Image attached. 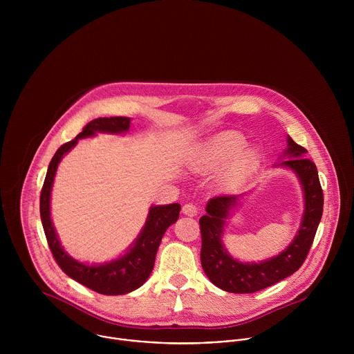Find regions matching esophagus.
I'll list each match as a JSON object with an SVG mask.
<instances>
[{"instance_id": "34e87169", "label": "esophagus", "mask_w": 354, "mask_h": 354, "mask_svg": "<svg viewBox=\"0 0 354 354\" xmlns=\"http://www.w3.org/2000/svg\"><path fill=\"white\" fill-rule=\"evenodd\" d=\"M182 212H183V214H185V216H189V217H194V216H197V213H198V209H197L194 205H192V203H187V205H185V206L182 207Z\"/></svg>"}]
</instances>
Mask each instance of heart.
Listing matches in <instances>:
<instances>
[{"label":"heart","instance_id":"heart-1","mask_svg":"<svg viewBox=\"0 0 354 354\" xmlns=\"http://www.w3.org/2000/svg\"><path fill=\"white\" fill-rule=\"evenodd\" d=\"M245 138L236 131L218 134L206 145L201 156V168L214 169L230 160L227 178L241 180L254 171L259 162V154L255 148L243 147Z\"/></svg>","mask_w":354,"mask_h":354}]
</instances>
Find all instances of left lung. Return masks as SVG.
Wrapping results in <instances>:
<instances>
[{
	"mask_svg": "<svg viewBox=\"0 0 354 354\" xmlns=\"http://www.w3.org/2000/svg\"><path fill=\"white\" fill-rule=\"evenodd\" d=\"M287 142L286 153L292 158L280 165L292 169L299 178L306 194V210L301 227L286 250L261 263H241L227 254L221 242L223 230L230 210L238 205L241 196L223 194L210 198L207 213L198 220L201 266L210 281L224 291L249 294L263 290L297 272L307 259L322 217L324 193L315 164L304 157L307 149L291 137L287 138Z\"/></svg>",
	"mask_w": 354,
	"mask_h": 354,
	"instance_id": "1",
	"label": "left lung"
}]
</instances>
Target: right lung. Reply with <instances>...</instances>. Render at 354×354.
Masks as SVG:
<instances>
[{
  "label": "right lung",
  "mask_w": 354,
  "mask_h": 354,
  "mask_svg": "<svg viewBox=\"0 0 354 354\" xmlns=\"http://www.w3.org/2000/svg\"><path fill=\"white\" fill-rule=\"evenodd\" d=\"M129 127L130 119L120 116L99 118L89 122L74 140L63 144L56 151L55 157L48 164V169L40 192V218L48 248L52 250L55 261L67 276L104 295L126 294L144 284L151 272H153L157 250L167 228L172 225L179 217L180 205L174 203L168 206L151 207L140 236L124 257L111 263L88 266L74 261L63 250L53 228L52 218H50V192H52L59 162L80 138L91 137L96 131L123 133L127 131Z\"/></svg>",
  "instance_id": "obj_1"
}]
</instances>
